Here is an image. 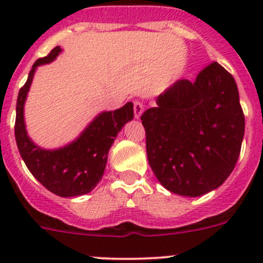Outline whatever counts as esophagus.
<instances>
[{"label":"esophagus","mask_w":263,"mask_h":263,"mask_svg":"<svg viewBox=\"0 0 263 263\" xmlns=\"http://www.w3.org/2000/svg\"><path fill=\"white\" fill-rule=\"evenodd\" d=\"M134 112H135V117H136L137 119L141 118L142 113H144V105H142V103L140 102L134 103Z\"/></svg>","instance_id":"obj_1"}]
</instances>
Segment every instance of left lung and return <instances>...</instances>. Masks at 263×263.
Instances as JSON below:
<instances>
[{"label":"left lung","mask_w":263,"mask_h":263,"mask_svg":"<svg viewBox=\"0 0 263 263\" xmlns=\"http://www.w3.org/2000/svg\"><path fill=\"white\" fill-rule=\"evenodd\" d=\"M141 116L147 160L164 188L185 197L206 195L227 181L245 136L234 78L217 62L195 82L178 80Z\"/></svg>","instance_id":"left-lung-1"}]
</instances>
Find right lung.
Listing matches in <instances>:
<instances>
[{
    "instance_id": "1",
    "label": "right lung",
    "mask_w": 263,
    "mask_h": 263,
    "mask_svg": "<svg viewBox=\"0 0 263 263\" xmlns=\"http://www.w3.org/2000/svg\"><path fill=\"white\" fill-rule=\"evenodd\" d=\"M61 52V47H55L47 57L35 61L28 80L18 91L15 139L24 163L36 181L54 195L75 197L91 192L100 182L117 135L134 119V104L128 102L119 109L100 112L65 146L44 148L36 145L26 131L24 107L36 68L53 62Z\"/></svg>"
}]
</instances>
